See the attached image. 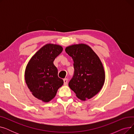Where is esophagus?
<instances>
[{
	"label": "esophagus",
	"instance_id": "esophagus-1",
	"mask_svg": "<svg viewBox=\"0 0 134 134\" xmlns=\"http://www.w3.org/2000/svg\"><path fill=\"white\" fill-rule=\"evenodd\" d=\"M63 82H64V85H66L67 84V82H68V79L67 78L64 79H63Z\"/></svg>",
	"mask_w": 134,
	"mask_h": 134
}]
</instances>
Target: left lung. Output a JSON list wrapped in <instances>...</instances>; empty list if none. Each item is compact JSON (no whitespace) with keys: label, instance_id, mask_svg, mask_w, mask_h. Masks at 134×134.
<instances>
[{"label":"left lung","instance_id":"obj_1","mask_svg":"<svg viewBox=\"0 0 134 134\" xmlns=\"http://www.w3.org/2000/svg\"><path fill=\"white\" fill-rule=\"evenodd\" d=\"M73 59L74 73L68 85L81 100L89 99L102 89L105 72L98 55L85 44H74L65 49Z\"/></svg>","mask_w":134,"mask_h":134}]
</instances>
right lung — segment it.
Returning <instances> with one entry per match:
<instances>
[{
  "instance_id": "1",
  "label": "right lung",
  "mask_w": 134,
  "mask_h": 134,
  "mask_svg": "<svg viewBox=\"0 0 134 134\" xmlns=\"http://www.w3.org/2000/svg\"><path fill=\"white\" fill-rule=\"evenodd\" d=\"M62 51V47L59 45L47 44L36 53L26 66V85L35 97L44 102L53 99L58 90L63 84L53 63Z\"/></svg>"
}]
</instances>
